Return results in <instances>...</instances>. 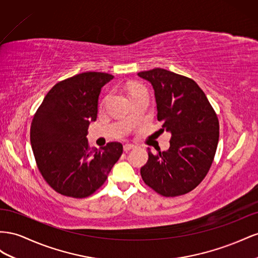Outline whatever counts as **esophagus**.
Here are the masks:
<instances>
[{
  "instance_id": "obj_1",
  "label": "esophagus",
  "mask_w": 258,
  "mask_h": 258,
  "mask_svg": "<svg viewBox=\"0 0 258 258\" xmlns=\"http://www.w3.org/2000/svg\"><path fill=\"white\" fill-rule=\"evenodd\" d=\"M134 148H135V146H134V145H132V144H125V145H124V147H123L124 151H130V150L134 149Z\"/></svg>"
}]
</instances>
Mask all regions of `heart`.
<instances>
[{
    "instance_id": "1",
    "label": "heart",
    "mask_w": 258,
    "mask_h": 258,
    "mask_svg": "<svg viewBox=\"0 0 258 258\" xmlns=\"http://www.w3.org/2000/svg\"><path fill=\"white\" fill-rule=\"evenodd\" d=\"M138 87H141V86H134V87L132 88V90H131V92H133L134 90H136V88H138Z\"/></svg>"
}]
</instances>
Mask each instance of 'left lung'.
I'll list each match as a JSON object with an SVG mask.
<instances>
[{"mask_svg": "<svg viewBox=\"0 0 258 258\" xmlns=\"http://www.w3.org/2000/svg\"><path fill=\"white\" fill-rule=\"evenodd\" d=\"M154 91L162 131L171 134L170 148L153 154L141 168L146 185L164 197L185 195L207 176L214 160L219 123L204 92L194 80L165 69L137 73Z\"/></svg>", "mask_w": 258, "mask_h": 258, "instance_id": "obj_1", "label": "left lung"}]
</instances>
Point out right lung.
<instances>
[{"mask_svg": "<svg viewBox=\"0 0 258 258\" xmlns=\"http://www.w3.org/2000/svg\"><path fill=\"white\" fill-rule=\"evenodd\" d=\"M114 77L84 72L51 87L31 123L30 142L43 178L58 194L86 198L106 181L123 152L120 143L90 148L86 139L96 121L101 88Z\"/></svg>", "mask_w": 258, "mask_h": 258, "instance_id": "add662e5", "label": "right lung"}]
</instances>
